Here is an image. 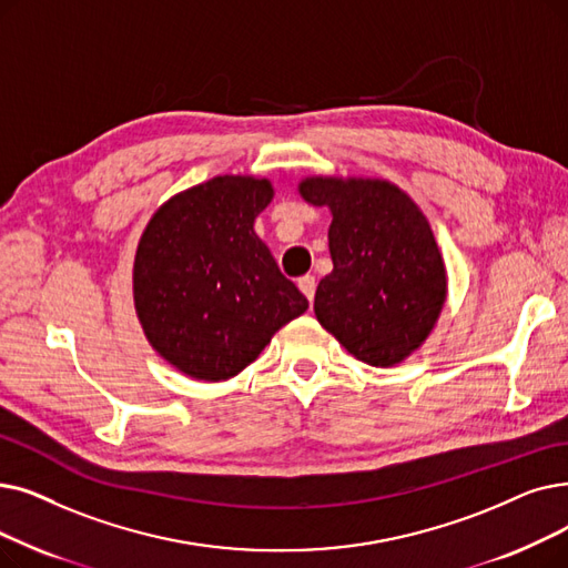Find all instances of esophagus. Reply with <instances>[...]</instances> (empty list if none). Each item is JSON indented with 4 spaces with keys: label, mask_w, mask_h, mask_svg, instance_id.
I'll return each mask as SVG.
<instances>
[{
    "label": "esophagus",
    "mask_w": 568,
    "mask_h": 568,
    "mask_svg": "<svg viewBox=\"0 0 568 568\" xmlns=\"http://www.w3.org/2000/svg\"><path fill=\"white\" fill-rule=\"evenodd\" d=\"M300 290L304 292V297L313 304V297H315V287H317V283H315V278L313 276H304V278H300Z\"/></svg>",
    "instance_id": "34e87169"
}]
</instances>
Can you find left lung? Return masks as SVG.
<instances>
[{
    "mask_svg": "<svg viewBox=\"0 0 568 568\" xmlns=\"http://www.w3.org/2000/svg\"><path fill=\"white\" fill-rule=\"evenodd\" d=\"M300 194L332 211L334 268L315 290L317 323L359 362L399 364L429 336L448 292L425 213L376 179L313 176Z\"/></svg>",
    "mask_w": 568,
    "mask_h": 568,
    "instance_id": "1",
    "label": "left lung"
}]
</instances>
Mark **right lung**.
I'll return each mask as SVG.
<instances>
[{
	"label": "right lung",
	"mask_w": 568,
	"mask_h": 568,
	"mask_svg": "<svg viewBox=\"0 0 568 568\" xmlns=\"http://www.w3.org/2000/svg\"><path fill=\"white\" fill-rule=\"evenodd\" d=\"M274 187L215 176L148 223L134 257V306L145 338L194 381H227L308 302L255 234Z\"/></svg>",
	"instance_id": "add662e5"
}]
</instances>
